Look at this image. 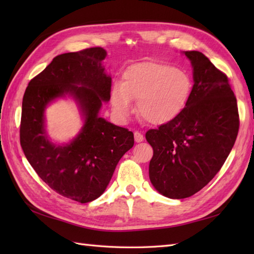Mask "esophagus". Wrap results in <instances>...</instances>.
Wrapping results in <instances>:
<instances>
[{
  "label": "esophagus",
  "mask_w": 254,
  "mask_h": 254,
  "mask_svg": "<svg viewBox=\"0 0 254 254\" xmlns=\"http://www.w3.org/2000/svg\"><path fill=\"white\" fill-rule=\"evenodd\" d=\"M134 139H135V142H137V143L143 142V139H144L143 134H141L139 132H134Z\"/></svg>",
  "instance_id": "esophagus-1"
}]
</instances>
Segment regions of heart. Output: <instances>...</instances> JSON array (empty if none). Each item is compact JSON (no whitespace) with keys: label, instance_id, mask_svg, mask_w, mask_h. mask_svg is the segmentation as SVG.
<instances>
[{"label":"heart","instance_id":"1","mask_svg":"<svg viewBox=\"0 0 254 254\" xmlns=\"http://www.w3.org/2000/svg\"><path fill=\"white\" fill-rule=\"evenodd\" d=\"M192 87L190 75L168 63H134L123 72L122 83L112 85L111 109L119 120L127 121L134 110L133 100H138L139 117L153 126H164L186 109Z\"/></svg>","mask_w":254,"mask_h":254}]
</instances>
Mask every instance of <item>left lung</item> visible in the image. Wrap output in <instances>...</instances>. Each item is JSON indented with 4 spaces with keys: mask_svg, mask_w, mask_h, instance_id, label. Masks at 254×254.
I'll return each instance as SVG.
<instances>
[{
    "mask_svg": "<svg viewBox=\"0 0 254 254\" xmlns=\"http://www.w3.org/2000/svg\"><path fill=\"white\" fill-rule=\"evenodd\" d=\"M193 68L191 98L181 115L146 132L154 149L149 180L169 198H186L216 176L239 130L237 99L228 77L198 51H185Z\"/></svg>",
    "mask_w": 254,
    "mask_h": 254,
    "instance_id": "8db88e82",
    "label": "left lung"
}]
</instances>
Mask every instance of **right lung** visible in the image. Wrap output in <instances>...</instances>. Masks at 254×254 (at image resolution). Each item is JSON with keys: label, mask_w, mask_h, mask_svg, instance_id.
<instances>
[{"label": "right lung", "mask_w": 254, "mask_h": 254, "mask_svg": "<svg viewBox=\"0 0 254 254\" xmlns=\"http://www.w3.org/2000/svg\"><path fill=\"white\" fill-rule=\"evenodd\" d=\"M106 57L99 47L56 57L30 80L23 98L19 132L27 160L53 191L79 203L105 192L119 160L134 145L131 131L99 117L102 104L110 100ZM66 95L77 102L83 127L72 141L56 144L47 136L44 112Z\"/></svg>", "instance_id": "right-lung-1"}]
</instances>
